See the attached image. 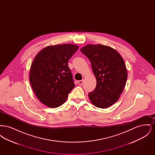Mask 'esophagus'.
Segmentation results:
<instances>
[{
  "label": "esophagus",
  "instance_id": "esophagus-1",
  "mask_svg": "<svg viewBox=\"0 0 155 155\" xmlns=\"http://www.w3.org/2000/svg\"><path fill=\"white\" fill-rule=\"evenodd\" d=\"M77 82H78V85H81L83 84L84 81H83V80H80V81H78Z\"/></svg>",
  "mask_w": 155,
  "mask_h": 155
}]
</instances>
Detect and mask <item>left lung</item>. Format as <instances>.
Here are the masks:
<instances>
[{"label":"left lung","instance_id":"left-lung-1","mask_svg":"<svg viewBox=\"0 0 155 155\" xmlns=\"http://www.w3.org/2000/svg\"><path fill=\"white\" fill-rule=\"evenodd\" d=\"M80 51L90 60L96 78V88L88 94L90 101L99 108L110 107L125 87L127 71L124 60L114 49L103 45H87Z\"/></svg>","mask_w":155,"mask_h":155}]
</instances>
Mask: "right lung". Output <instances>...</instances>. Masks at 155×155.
I'll list each match as a JSON object with an SVG mask.
<instances>
[{
	"label": "right lung",
	"instance_id": "1",
	"mask_svg": "<svg viewBox=\"0 0 155 155\" xmlns=\"http://www.w3.org/2000/svg\"><path fill=\"white\" fill-rule=\"evenodd\" d=\"M78 48L70 44L48 46L34 59L30 68V84L37 98L48 107L62 105L74 88L68 61Z\"/></svg>",
	"mask_w": 155,
	"mask_h": 155
}]
</instances>
